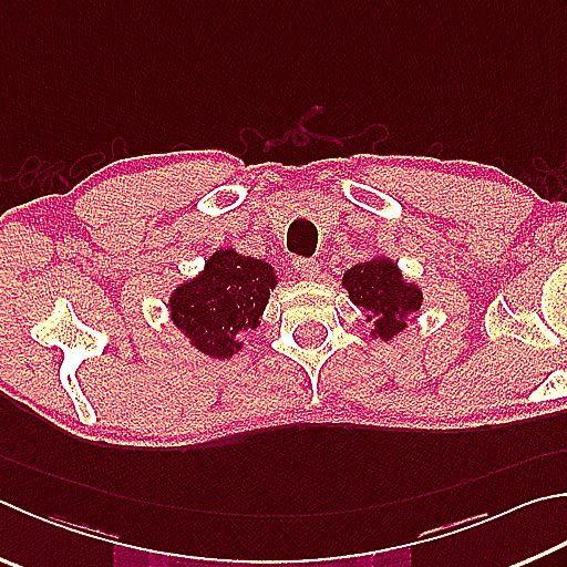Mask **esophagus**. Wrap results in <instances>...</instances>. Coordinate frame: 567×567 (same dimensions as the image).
I'll list each match as a JSON object with an SVG mask.
<instances>
[{
  "label": "esophagus",
  "instance_id": "34e87169",
  "mask_svg": "<svg viewBox=\"0 0 567 567\" xmlns=\"http://www.w3.org/2000/svg\"><path fill=\"white\" fill-rule=\"evenodd\" d=\"M295 270L300 272L305 280H315V277L319 275V262L317 260H310V257H297L295 260Z\"/></svg>",
  "mask_w": 567,
  "mask_h": 567
}]
</instances>
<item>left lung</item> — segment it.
<instances>
[{
	"instance_id": "1",
	"label": "left lung",
	"mask_w": 567,
	"mask_h": 567,
	"mask_svg": "<svg viewBox=\"0 0 567 567\" xmlns=\"http://www.w3.org/2000/svg\"><path fill=\"white\" fill-rule=\"evenodd\" d=\"M342 287L352 305L372 322L374 339L391 342L409 327L411 317L424 302V292L399 270V265L386 255H374L342 275Z\"/></svg>"
}]
</instances>
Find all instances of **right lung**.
Returning a JSON list of instances; mask_svg holds the SVG:
<instances>
[{"label": "right lung", "instance_id": "right-lung-1", "mask_svg": "<svg viewBox=\"0 0 567 567\" xmlns=\"http://www.w3.org/2000/svg\"><path fill=\"white\" fill-rule=\"evenodd\" d=\"M277 282L270 262L220 248L198 275L173 287L168 319L193 349L223 362L243 352L245 334L260 327Z\"/></svg>", "mask_w": 567, "mask_h": 567}]
</instances>
